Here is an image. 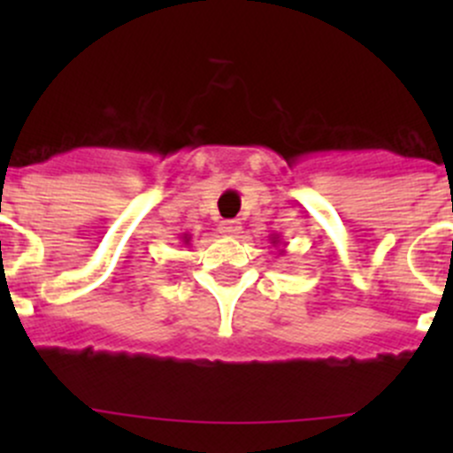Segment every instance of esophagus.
Here are the masks:
<instances>
[{
    "mask_svg": "<svg viewBox=\"0 0 453 453\" xmlns=\"http://www.w3.org/2000/svg\"><path fill=\"white\" fill-rule=\"evenodd\" d=\"M241 230H243V226H241V221H234V219H227V221L221 223V232L226 236H239Z\"/></svg>",
    "mask_w": 453,
    "mask_h": 453,
    "instance_id": "34e87169",
    "label": "esophagus"
}]
</instances>
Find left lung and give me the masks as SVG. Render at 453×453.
<instances>
[{
  "label": "left lung",
  "mask_w": 453,
  "mask_h": 453,
  "mask_svg": "<svg viewBox=\"0 0 453 453\" xmlns=\"http://www.w3.org/2000/svg\"><path fill=\"white\" fill-rule=\"evenodd\" d=\"M269 241H272V245L280 243V239H278V236H269ZM280 254H285V250H280Z\"/></svg>",
  "instance_id": "obj_1"
}]
</instances>
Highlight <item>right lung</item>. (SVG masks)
Returning a JSON list of instances; mask_svg holds the SVG:
<instances>
[{"instance_id":"1","label":"right lung","mask_w":453,"mask_h":453,"mask_svg":"<svg viewBox=\"0 0 453 453\" xmlns=\"http://www.w3.org/2000/svg\"><path fill=\"white\" fill-rule=\"evenodd\" d=\"M190 239H193V236H190L188 232H184V234H181V243L184 245H190Z\"/></svg>"}]
</instances>
